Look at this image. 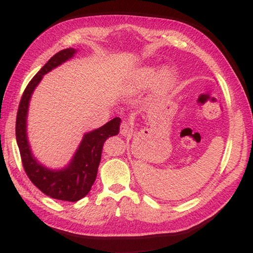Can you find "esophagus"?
<instances>
[{
    "mask_svg": "<svg viewBox=\"0 0 253 253\" xmlns=\"http://www.w3.org/2000/svg\"><path fill=\"white\" fill-rule=\"evenodd\" d=\"M131 132H132V128L130 126V124L127 122H123L121 125V134L123 136H129Z\"/></svg>",
    "mask_w": 253,
    "mask_h": 253,
    "instance_id": "1",
    "label": "esophagus"
}]
</instances>
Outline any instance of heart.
Returning <instances> with one entry per match:
<instances>
[{"instance_id": "1", "label": "heart", "mask_w": 253, "mask_h": 253, "mask_svg": "<svg viewBox=\"0 0 253 253\" xmlns=\"http://www.w3.org/2000/svg\"><path fill=\"white\" fill-rule=\"evenodd\" d=\"M178 72L173 67H164L156 74V68L142 67L131 76L127 84V92L130 95L138 92L152 84V96L155 99L169 96L176 87Z\"/></svg>"}]
</instances>
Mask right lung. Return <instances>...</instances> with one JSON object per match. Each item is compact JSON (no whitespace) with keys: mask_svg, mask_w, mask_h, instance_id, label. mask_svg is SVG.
Returning <instances> with one entry per match:
<instances>
[{"mask_svg":"<svg viewBox=\"0 0 253 253\" xmlns=\"http://www.w3.org/2000/svg\"><path fill=\"white\" fill-rule=\"evenodd\" d=\"M77 53L74 48L59 51L33 77L21 98L16 116L15 136L25 173L31 182L45 195L55 200L77 202L89 193L95 183L106 139L119 132L121 118L116 117L97 129L85 132L69 164L60 169H51L33 156L27 135L30 100L43 76L68 61Z\"/></svg>","mask_w":253,"mask_h":253,"instance_id":"obj_1","label":"right lung"}]
</instances>
